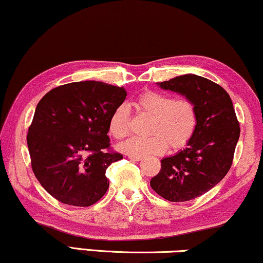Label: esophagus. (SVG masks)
<instances>
[{
    "instance_id": "esophagus-1",
    "label": "esophagus",
    "mask_w": 263,
    "mask_h": 263,
    "mask_svg": "<svg viewBox=\"0 0 263 263\" xmlns=\"http://www.w3.org/2000/svg\"><path fill=\"white\" fill-rule=\"evenodd\" d=\"M128 158L133 161H141L142 160V157H136V155H128Z\"/></svg>"
}]
</instances>
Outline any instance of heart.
Instances as JSON below:
<instances>
[{
  "instance_id": "heart-1",
  "label": "heart",
  "mask_w": 263,
  "mask_h": 263,
  "mask_svg": "<svg viewBox=\"0 0 263 263\" xmlns=\"http://www.w3.org/2000/svg\"><path fill=\"white\" fill-rule=\"evenodd\" d=\"M139 111L152 117L147 138H130L119 146L128 155L143 157L161 154L167 146L172 149L186 146L197 127V109L187 98L173 100L168 95L157 91H144L134 101ZM130 115L125 105H119L110 115L108 128L114 139L121 140L129 134Z\"/></svg>"
}]
</instances>
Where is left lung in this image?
I'll return each mask as SVG.
<instances>
[{
	"mask_svg": "<svg viewBox=\"0 0 263 263\" xmlns=\"http://www.w3.org/2000/svg\"><path fill=\"white\" fill-rule=\"evenodd\" d=\"M158 85L193 102L197 127L185 149L161 160L151 186L170 201L195 199L215 187L233 163L239 138L233 102L222 86L197 74L179 76Z\"/></svg>",
	"mask_w": 263,
	"mask_h": 263,
	"instance_id": "left-lung-1",
	"label": "left lung"
}]
</instances>
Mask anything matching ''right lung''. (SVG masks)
<instances>
[{"label":"right lung","mask_w":263,"mask_h":263,"mask_svg":"<svg viewBox=\"0 0 263 263\" xmlns=\"http://www.w3.org/2000/svg\"><path fill=\"white\" fill-rule=\"evenodd\" d=\"M123 87L85 81L54 87L36 105L28 129L32 170L57 200L90 206L105 195V171L122 154L110 151V115Z\"/></svg>","instance_id":"obj_1"}]
</instances>
